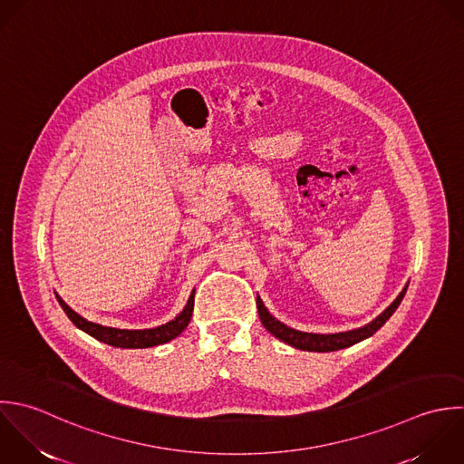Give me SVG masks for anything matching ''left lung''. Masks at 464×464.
Returning a JSON list of instances; mask_svg holds the SVG:
<instances>
[{
	"instance_id": "1",
	"label": "left lung",
	"mask_w": 464,
	"mask_h": 464,
	"mask_svg": "<svg viewBox=\"0 0 464 464\" xmlns=\"http://www.w3.org/2000/svg\"><path fill=\"white\" fill-rule=\"evenodd\" d=\"M409 287V285H407ZM407 289L401 291V295L394 300V304L383 313L380 314L374 322H371L369 325L356 329V331H347V333H338V334H313V333H302V331H295L287 325H284L282 322H278L276 318H273L267 309L264 307L262 300L256 298V307H258V316L262 325L278 340L289 343L295 349H302V351H309V353H331V351H340L345 347H351L369 336H372L378 329L383 327V324L396 313V309L400 307L403 296H405Z\"/></svg>"
}]
</instances>
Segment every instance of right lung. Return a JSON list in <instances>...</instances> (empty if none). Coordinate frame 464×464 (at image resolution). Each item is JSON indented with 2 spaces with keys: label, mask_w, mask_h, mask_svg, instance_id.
Segmentation results:
<instances>
[{
  "label": "right lung",
  "mask_w": 464,
  "mask_h": 464,
  "mask_svg": "<svg viewBox=\"0 0 464 464\" xmlns=\"http://www.w3.org/2000/svg\"><path fill=\"white\" fill-rule=\"evenodd\" d=\"M59 305L63 307V311L66 313V316L72 320V324L75 327H79L81 331H84L86 334H90L92 338L104 342L111 347H121V349H148V347H155V345H162L166 342H171L173 338H177L189 324L191 314H193V304H195V295L189 296L188 305L184 307V311L171 322H168L166 325L155 327V329H142V331H128V329H113V327H102L99 324L88 322L82 316H79L75 311H72L57 295H55Z\"/></svg>",
  "instance_id": "right-lung-1"
}]
</instances>
